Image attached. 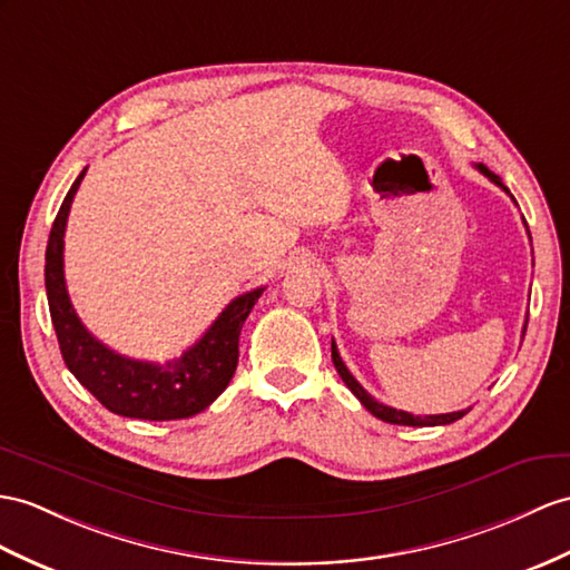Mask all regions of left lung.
<instances>
[{
    "mask_svg": "<svg viewBox=\"0 0 570 570\" xmlns=\"http://www.w3.org/2000/svg\"><path fill=\"white\" fill-rule=\"evenodd\" d=\"M476 169H479L483 176H489L495 186H501L505 193H510V190L503 186V180L498 178L493 171L485 169L483 164H476ZM524 225H527V222H524ZM524 328H527V324H524ZM522 336H524V331H522ZM331 360H333V365H336V372L341 374V380L345 382V386H348V390L360 399V404H363V406L374 415V419H380V421H384V423H394V425H448V423L460 421L462 415H466V411H469V409H464V411L440 413V415H413V413H406V411H396V409H392V406H384V404H380V401L374 399L372 394H367V392L363 390V386H360V382L348 372V367H345V363H343L341 355H338L336 343H333V341H331Z\"/></svg>",
    "mask_w": 570,
    "mask_h": 570,
    "instance_id": "left-lung-1",
    "label": "left lung"
}]
</instances>
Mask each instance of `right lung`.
Listing matches in <instances>:
<instances>
[{
    "label": "right lung",
    "instance_id": "add662e5",
    "mask_svg": "<svg viewBox=\"0 0 570 570\" xmlns=\"http://www.w3.org/2000/svg\"><path fill=\"white\" fill-rule=\"evenodd\" d=\"M85 174L87 169L77 176L65 196L46 248L48 307L65 365L108 411L125 415V419H190L227 390L239 363L242 326L266 287H256L252 293L232 299L215 318V324L205 331V336L169 363L159 365L110 351L79 322L65 285V227Z\"/></svg>",
    "mask_w": 570,
    "mask_h": 570
}]
</instances>
